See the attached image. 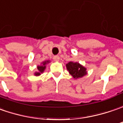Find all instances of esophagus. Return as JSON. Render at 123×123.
<instances>
[{"instance_id": "34e87169", "label": "esophagus", "mask_w": 123, "mask_h": 123, "mask_svg": "<svg viewBox=\"0 0 123 123\" xmlns=\"http://www.w3.org/2000/svg\"><path fill=\"white\" fill-rule=\"evenodd\" d=\"M53 59L54 61L58 62L59 61V60H60V57H59L58 56H54Z\"/></svg>"}]
</instances>
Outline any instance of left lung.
Returning a JSON list of instances; mask_svg holds the SVG:
<instances>
[{
	"instance_id": "1",
	"label": "left lung",
	"mask_w": 123,
	"mask_h": 123,
	"mask_svg": "<svg viewBox=\"0 0 123 123\" xmlns=\"http://www.w3.org/2000/svg\"><path fill=\"white\" fill-rule=\"evenodd\" d=\"M67 69L74 79L81 78L87 74L86 68L78 62H69L66 64Z\"/></svg>"
}]
</instances>
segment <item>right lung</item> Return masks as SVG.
Returning <instances> with one entry per match:
<instances>
[{"instance_id": "right-lung-1", "label": "right lung", "mask_w": 123, "mask_h": 123, "mask_svg": "<svg viewBox=\"0 0 123 123\" xmlns=\"http://www.w3.org/2000/svg\"><path fill=\"white\" fill-rule=\"evenodd\" d=\"M49 62H50V61H46L42 62L40 65H37V71L35 72L34 75L35 76H39L41 74H43L44 72L45 68H46V65L49 63Z\"/></svg>"}]
</instances>
